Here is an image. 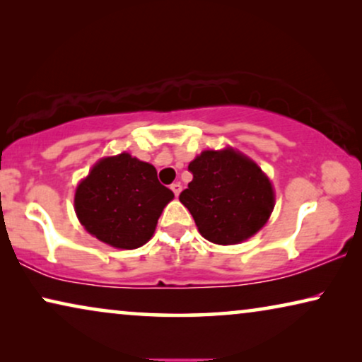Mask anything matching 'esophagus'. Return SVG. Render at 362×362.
Returning a JSON list of instances; mask_svg holds the SVG:
<instances>
[{"label": "esophagus", "instance_id": "obj_1", "mask_svg": "<svg viewBox=\"0 0 362 362\" xmlns=\"http://www.w3.org/2000/svg\"><path fill=\"white\" fill-rule=\"evenodd\" d=\"M171 189H173V192H175V196H180V192H181V182H173Z\"/></svg>", "mask_w": 362, "mask_h": 362}]
</instances>
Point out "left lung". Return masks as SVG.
<instances>
[{
  "label": "left lung",
  "instance_id": "8db88e82",
  "mask_svg": "<svg viewBox=\"0 0 362 362\" xmlns=\"http://www.w3.org/2000/svg\"><path fill=\"white\" fill-rule=\"evenodd\" d=\"M192 181L180 194L201 235L232 245L257 234L274 211V187L250 158L226 148L206 150L189 163Z\"/></svg>",
  "mask_w": 362,
  "mask_h": 362
}]
</instances>
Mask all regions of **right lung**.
Segmentation results:
<instances>
[{
	"label": "right lung",
	"mask_w": 362,
	"mask_h": 362,
	"mask_svg": "<svg viewBox=\"0 0 362 362\" xmlns=\"http://www.w3.org/2000/svg\"><path fill=\"white\" fill-rule=\"evenodd\" d=\"M175 194L158 181L155 166L128 153L103 158L76 191V214L98 240L138 249L151 239L163 209Z\"/></svg>",
	"instance_id": "add662e5"
}]
</instances>
